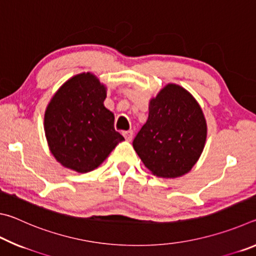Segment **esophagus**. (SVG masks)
<instances>
[{
  "instance_id": "34e87169",
  "label": "esophagus",
  "mask_w": 256,
  "mask_h": 256,
  "mask_svg": "<svg viewBox=\"0 0 256 256\" xmlns=\"http://www.w3.org/2000/svg\"><path fill=\"white\" fill-rule=\"evenodd\" d=\"M123 136L128 141H131L132 138H133V131H124Z\"/></svg>"
}]
</instances>
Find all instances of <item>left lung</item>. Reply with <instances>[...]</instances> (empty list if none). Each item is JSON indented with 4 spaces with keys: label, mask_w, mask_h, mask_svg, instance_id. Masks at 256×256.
<instances>
[{
    "label": "left lung",
    "mask_w": 256,
    "mask_h": 256,
    "mask_svg": "<svg viewBox=\"0 0 256 256\" xmlns=\"http://www.w3.org/2000/svg\"><path fill=\"white\" fill-rule=\"evenodd\" d=\"M206 140V122L188 90L170 84L149 104V118L133 140V148L154 175L176 178L200 158Z\"/></svg>",
    "instance_id": "1"
}]
</instances>
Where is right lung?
<instances>
[{
    "mask_svg": "<svg viewBox=\"0 0 256 256\" xmlns=\"http://www.w3.org/2000/svg\"><path fill=\"white\" fill-rule=\"evenodd\" d=\"M105 98L106 86L89 72L71 78L52 98L45 112V134L62 166L92 172L124 140L114 128V114L104 106Z\"/></svg>",
    "mask_w": 256,
    "mask_h": 256,
    "instance_id": "obj_1",
    "label": "right lung"
}]
</instances>
